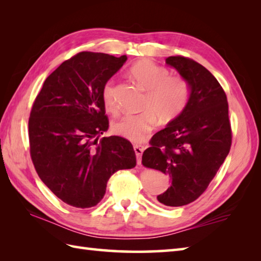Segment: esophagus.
Returning <instances> with one entry per match:
<instances>
[{
    "mask_svg": "<svg viewBox=\"0 0 261 261\" xmlns=\"http://www.w3.org/2000/svg\"><path fill=\"white\" fill-rule=\"evenodd\" d=\"M135 152L137 154V159H138V165L141 164V156L143 151H145V146L142 145H135Z\"/></svg>",
    "mask_w": 261,
    "mask_h": 261,
    "instance_id": "obj_1",
    "label": "esophagus"
}]
</instances>
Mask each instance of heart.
Returning <instances> with one entry per match:
<instances>
[{"label": "heart", "instance_id": "obj_1", "mask_svg": "<svg viewBox=\"0 0 261 261\" xmlns=\"http://www.w3.org/2000/svg\"><path fill=\"white\" fill-rule=\"evenodd\" d=\"M130 74L143 90L147 91L139 114H129L112 125L115 135L131 141H142L156 126L157 122L168 124L184 112L191 98V85L182 76H170L169 70L149 59L136 63ZM102 98L109 112L119 111L114 96V82L105 83Z\"/></svg>", "mask_w": 261, "mask_h": 261}]
</instances>
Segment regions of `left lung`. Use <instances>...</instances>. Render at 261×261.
Returning a JSON list of instances; mask_svg holds the SVG:
<instances>
[{
	"instance_id": "1",
	"label": "left lung",
	"mask_w": 261,
	"mask_h": 261,
	"mask_svg": "<svg viewBox=\"0 0 261 261\" xmlns=\"http://www.w3.org/2000/svg\"><path fill=\"white\" fill-rule=\"evenodd\" d=\"M191 85V98L178 118L153 135L142 165L170 177L157 196L166 206H182L206 191L230 151L232 130L225 92L210 71L182 56L166 58Z\"/></svg>"
}]
</instances>
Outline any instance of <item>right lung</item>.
<instances>
[{
    "instance_id": "add662e5",
    "label": "right lung",
    "mask_w": 261,
    "mask_h": 261,
    "mask_svg": "<svg viewBox=\"0 0 261 261\" xmlns=\"http://www.w3.org/2000/svg\"><path fill=\"white\" fill-rule=\"evenodd\" d=\"M125 60V55L79 53L47 77L33 102L29 118L33 166L43 184L70 206H95L110 177L137 165L130 141L102 137L109 127L102 88Z\"/></svg>"
}]
</instances>
